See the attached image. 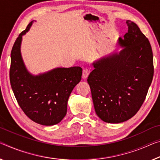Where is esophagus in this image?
<instances>
[{
	"mask_svg": "<svg viewBox=\"0 0 160 160\" xmlns=\"http://www.w3.org/2000/svg\"><path fill=\"white\" fill-rule=\"evenodd\" d=\"M90 72V69H88V68H85V69H83L82 70V78H87L88 77V75H89Z\"/></svg>",
	"mask_w": 160,
	"mask_h": 160,
	"instance_id": "obj_1",
	"label": "esophagus"
}]
</instances>
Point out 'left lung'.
<instances>
[{
    "mask_svg": "<svg viewBox=\"0 0 160 160\" xmlns=\"http://www.w3.org/2000/svg\"><path fill=\"white\" fill-rule=\"evenodd\" d=\"M128 31L119 38V54L94 62L88 78L95 112L108 123H120L138 112L154 75L151 45L135 22L127 21Z\"/></svg>",
    "mask_w": 160,
    "mask_h": 160,
    "instance_id": "8db88e82",
    "label": "left lung"
}]
</instances>
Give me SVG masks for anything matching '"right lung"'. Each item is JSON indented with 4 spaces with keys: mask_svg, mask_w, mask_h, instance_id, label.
<instances>
[{
    "mask_svg": "<svg viewBox=\"0 0 160 160\" xmlns=\"http://www.w3.org/2000/svg\"><path fill=\"white\" fill-rule=\"evenodd\" d=\"M31 25L20 33L12 46L10 82L18 103L30 120L42 125H56L66 115L68 98L81 80L82 70L80 67L58 68L42 75L30 74L22 60L21 43Z\"/></svg>",
    "mask_w": 160,
    "mask_h": 160,
    "instance_id": "1",
    "label": "right lung"
}]
</instances>
